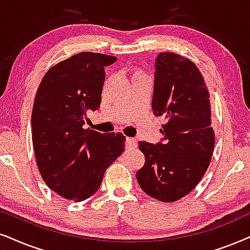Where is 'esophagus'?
I'll list each match as a JSON object with an SVG mask.
<instances>
[{"label":"esophagus","instance_id":"obj_1","mask_svg":"<svg viewBox=\"0 0 250 250\" xmlns=\"http://www.w3.org/2000/svg\"><path fill=\"white\" fill-rule=\"evenodd\" d=\"M127 147L128 148L137 147V143H136L135 138H131V137H128L127 138Z\"/></svg>","mask_w":250,"mask_h":250}]
</instances>
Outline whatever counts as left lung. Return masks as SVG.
<instances>
[{"label": "left lung", "mask_w": 250, "mask_h": 250, "mask_svg": "<svg viewBox=\"0 0 250 250\" xmlns=\"http://www.w3.org/2000/svg\"><path fill=\"white\" fill-rule=\"evenodd\" d=\"M210 93L196 64L175 53H159L152 109L166 123L163 143L140 142L145 164L136 173L142 190L172 203L188 195L210 165L214 148Z\"/></svg>", "instance_id": "left-lung-1"}]
</instances>
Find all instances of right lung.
<instances>
[{"label":"right lung","instance_id":"right-lung-1","mask_svg":"<svg viewBox=\"0 0 250 250\" xmlns=\"http://www.w3.org/2000/svg\"><path fill=\"white\" fill-rule=\"evenodd\" d=\"M115 56L83 52L48 69L32 110V142L46 185L67 200L91 197L106 169L125 151V136L83 128L102 103L105 67Z\"/></svg>","mask_w":250,"mask_h":250}]
</instances>
